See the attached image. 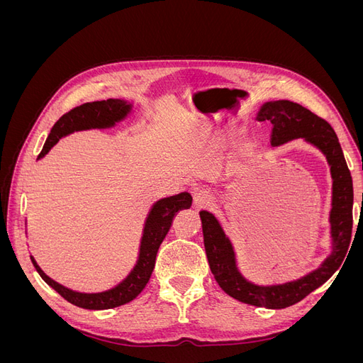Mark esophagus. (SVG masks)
<instances>
[{"label": "esophagus", "instance_id": "esophagus-1", "mask_svg": "<svg viewBox=\"0 0 363 363\" xmlns=\"http://www.w3.org/2000/svg\"><path fill=\"white\" fill-rule=\"evenodd\" d=\"M213 200H215L213 195L206 189H199V191L194 192V204L196 207L211 206V204H213Z\"/></svg>", "mask_w": 363, "mask_h": 363}]
</instances>
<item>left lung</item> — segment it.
<instances>
[{"label": "left lung", "mask_w": 363, "mask_h": 363, "mask_svg": "<svg viewBox=\"0 0 363 363\" xmlns=\"http://www.w3.org/2000/svg\"><path fill=\"white\" fill-rule=\"evenodd\" d=\"M257 119L269 121L272 124V145L277 147L288 140L303 138L325 155L333 179L332 255L320 268L298 280L274 286H257L240 276L236 268L233 247L216 218L201 211L204 248L213 277L225 294L245 304L267 309H284L320 288L342 265L353 232V180L335 130L325 119L312 113L309 108L288 100L269 101L262 106Z\"/></svg>", "instance_id": "1"}]
</instances>
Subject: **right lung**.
Masks as SVG:
<instances>
[{"label":"right lung","instance_id":"add662e5","mask_svg":"<svg viewBox=\"0 0 363 363\" xmlns=\"http://www.w3.org/2000/svg\"><path fill=\"white\" fill-rule=\"evenodd\" d=\"M130 112V104L123 100H106V101H94L86 103L79 107H74L72 111L65 113L54 127L51 128V133L43 145L40 155L38 159L43 157L47 152L57 144V140L63 136H67L72 131L79 130H89V128H106L112 127L118 121L125 118ZM192 204V196L188 192H182L168 199L159 200L150 211V215L145 221L144 235H142L139 259L135 268L131 269L128 276L121 281L118 286L108 289L106 292L98 294H82L74 292L68 288L62 286L57 281L51 280L45 272H43L36 260L31 257L33 265H35L39 276L45 280L47 284L59 292L65 300L69 301L74 306L83 307V309L91 311H103V309H112V307L123 306L135 300L136 296L147 286V283L151 277V272L156 265V256L157 250L162 244V240L169 232V227L172 224L174 215L182 208H188Z\"/></svg>","mask_w":363,"mask_h":363}]
</instances>
